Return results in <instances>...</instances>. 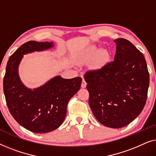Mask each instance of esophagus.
<instances>
[{"instance_id":"1","label":"esophagus","mask_w":156,"mask_h":156,"mask_svg":"<svg viewBox=\"0 0 156 156\" xmlns=\"http://www.w3.org/2000/svg\"><path fill=\"white\" fill-rule=\"evenodd\" d=\"M81 87H82V88H85V87H87V82L86 81L84 80V79H83L82 80V84H81Z\"/></svg>"}]
</instances>
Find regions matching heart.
<instances>
[{"label": "heart", "mask_w": 156, "mask_h": 156, "mask_svg": "<svg viewBox=\"0 0 156 156\" xmlns=\"http://www.w3.org/2000/svg\"><path fill=\"white\" fill-rule=\"evenodd\" d=\"M82 57L84 59H90L94 57V66L96 68H100L108 62L110 55L105 50L98 51V49L95 46H90L83 53Z\"/></svg>", "instance_id": "b5f03b06"}]
</instances>
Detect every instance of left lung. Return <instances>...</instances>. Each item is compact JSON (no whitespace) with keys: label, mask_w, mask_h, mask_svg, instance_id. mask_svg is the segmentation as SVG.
I'll return each instance as SVG.
<instances>
[{"label":"left lung","mask_w":156,"mask_h":156,"mask_svg":"<svg viewBox=\"0 0 156 156\" xmlns=\"http://www.w3.org/2000/svg\"><path fill=\"white\" fill-rule=\"evenodd\" d=\"M114 60L84 74L89 104L96 119L113 129L126 126L144 109L149 87L146 59L131 42L115 40Z\"/></svg>","instance_id":"left-lung-1"}]
</instances>
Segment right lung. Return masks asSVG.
I'll list each match as a JSON object with an SVG mask.
<instances>
[{"label":"right lung","mask_w":156,"mask_h":156,"mask_svg":"<svg viewBox=\"0 0 156 156\" xmlns=\"http://www.w3.org/2000/svg\"><path fill=\"white\" fill-rule=\"evenodd\" d=\"M52 46V42L33 40L22 44L8 59L3 78V91L10 113L19 124L34 133H48L62 123L68 102L82 84L81 77L65 80L58 76L32 90L21 82L18 68L23 55Z\"/></svg>","instance_id":"add662e5"}]
</instances>
